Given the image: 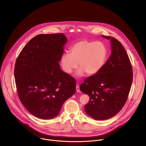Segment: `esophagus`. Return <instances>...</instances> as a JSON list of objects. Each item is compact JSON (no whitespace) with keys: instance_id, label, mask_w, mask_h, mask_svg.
<instances>
[{"instance_id":"obj_1","label":"esophagus","mask_w":146,"mask_h":146,"mask_svg":"<svg viewBox=\"0 0 146 146\" xmlns=\"http://www.w3.org/2000/svg\"><path fill=\"white\" fill-rule=\"evenodd\" d=\"M80 88L78 86H76V92H80Z\"/></svg>"}]
</instances>
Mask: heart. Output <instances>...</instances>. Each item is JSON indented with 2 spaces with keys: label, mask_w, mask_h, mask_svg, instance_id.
I'll return each instance as SVG.
<instances>
[{
  "label": "heart",
  "mask_w": 146,
  "mask_h": 146,
  "mask_svg": "<svg viewBox=\"0 0 146 146\" xmlns=\"http://www.w3.org/2000/svg\"><path fill=\"white\" fill-rule=\"evenodd\" d=\"M60 58V65L63 70L70 74L78 66V77L84 75L93 76L98 73L105 65L108 57V50L101 41L87 40H80L73 44L69 50Z\"/></svg>",
  "instance_id": "obj_1"
}]
</instances>
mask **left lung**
Returning a JSON list of instances; mask_svg holds the SVG:
<instances>
[{
	"label": "left lung",
	"instance_id": "obj_1",
	"mask_svg": "<svg viewBox=\"0 0 146 146\" xmlns=\"http://www.w3.org/2000/svg\"><path fill=\"white\" fill-rule=\"evenodd\" d=\"M110 40L111 53L102 69L87 78L80 91L90 96L84 106L86 114L96 120L109 119L117 114L125 103L132 83V68L128 55L118 40Z\"/></svg>",
	"mask_w": 146,
	"mask_h": 146
}]
</instances>
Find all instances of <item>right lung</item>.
<instances>
[{
    "label": "right lung",
    "mask_w": 146,
    "mask_h": 146,
    "mask_svg": "<svg viewBox=\"0 0 146 146\" xmlns=\"http://www.w3.org/2000/svg\"><path fill=\"white\" fill-rule=\"evenodd\" d=\"M66 43L63 33L38 35L17 59L14 77L18 97L25 109L39 118L58 115L76 92V80L59 64Z\"/></svg>",
    "instance_id": "1"
}]
</instances>
